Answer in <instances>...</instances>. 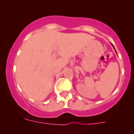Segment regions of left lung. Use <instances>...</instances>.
<instances>
[{
    "label": "left lung",
    "mask_w": 134,
    "mask_h": 134,
    "mask_svg": "<svg viewBox=\"0 0 134 134\" xmlns=\"http://www.w3.org/2000/svg\"><path fill=\"white\" fill-rule=\"evenodd\" d=\"M111 45H112V46H113V48H114V49H115V48H114V46H113V44H112V43H111ZM115 52H116V51H115Z\"/></svg>",
    "instance_id": "1"
}]
</instances>
